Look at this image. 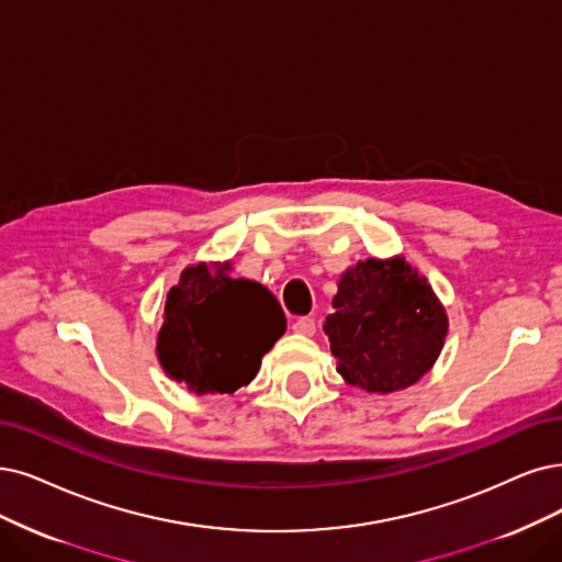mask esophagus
<instances>
[{
	"label": "esophagus",
	"instance_id": "esophagus-1",
	"mask_svg": "<svg viewBox=\"0 0 562 562\" xmlns=\"http://www.w3.org/2000/svg\"><path fill=\"white\" fill-rule=\"evenodd\" d=\"M292 328L296 330V334H303V336H313L317 330V322L313 317H296Z\"/></svg>",
	"mask_w": 562,
	"mask_h": 562
}]
</instances>
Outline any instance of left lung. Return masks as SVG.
Here are the masks:
<instances>
[{"label":"left lung","instance_id":"1","mask_svg":"<svg viewBox=\"0 0 562 562\" xmlns=\"http://www.w3.org/2000/svg\"><path fill=\"white\" fill-rule=\"evenodd\" d=\"M326 319L338 372L372 393H391L430 370L447 336V315L430 284L405 259H368L338 282Z\"/></svg>","mask_w":562,"mask_h":562}]
</instances>
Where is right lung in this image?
Wrapping results in <instances>:
<instances>
[{"label": "right lung", "mask_w": 562, "mask_h": 562, "mask_svg": "<svg viewBox=\"0 0 562 562\" xmlns=\"http://www.w3.org/2000/svg\"><path fill=\"white\" fill-rule=\"evenodd\" d=\"M228 263L190 266L166 296L157 357L190 393H234L286 330L278 299L259 282L228 278Z\"/></svg>", "instance_id": "right-lung-1"}]
</instances>
